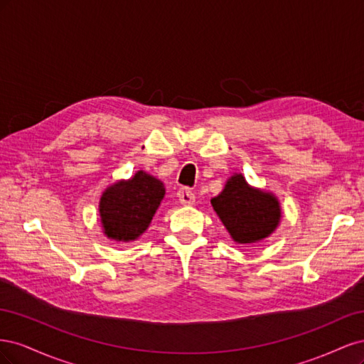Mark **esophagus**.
I'll return each mask as SVG.
<instances>
[{
	"instance_id": "obj_1",
	"label": "esophagus",
	"mask_w": 364,
	"mask_h": 364,
	"mask_svg": "<svg viewBox=\"0 0 364 364\" xmlns=\"http://www.w3.org/2000/svg\"><path fill=\"white\" fill-rule=\"evenodd\" d=\"M178 199H179L181 205L190 206V205H193V203L196 202V196H194V193H193L191 190H188V188H181V190L178 191Z\"/></svg>"
}]
</instances>
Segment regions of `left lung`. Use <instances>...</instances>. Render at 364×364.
I'll use <instances>...</instances> for the list:
<instances>
[{
  "instance_id": "1",
  "label": "left lung",
  "mask_w": 364,
  "mask_h": 364,
  "mask_svg": "<svg viewBox=\"0 0 364 364\" xmlns=\"http://www.w3.org/2000/svg\"><path fill=\"white\" fill-rule=\"evenodd\" d=\"M214 211L235 243L250 245L278 228L281 206L277 197L250 186L243 174L229 178L223 191L211 199Z\"/></svg>"
}]
</instances>
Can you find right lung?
I'll return each mask as SVG.
<instances>
[{"label":"right lung","instance_id":"right-lung-1","mask_svg":"<svg viewBox=\"0 0 364 364\" xmlns=\"http://www.w3.org/2000/svg\"><path fill=\"white\" fill-rule=\"evenodd\" d=\"M164 196V183L146 171L109 186L98 205L105 235L124 243L136 240L149 228Z\"/></svg>","mask_w":364,"mask_h":364}]
</instances>
